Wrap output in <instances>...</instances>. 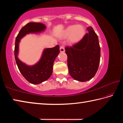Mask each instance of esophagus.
<instances>
[{"mask_svg": "<svg viewBox=\"0 0 123 123\" xmlns=\"http://www.w3.org/2000/svg\"><path fill=\"white\" fill-rule=\"evenodd\" d=\"M60 52H61V53H63V52H64V51H65V50H64V47L62 46V45H61V46H60Z\"/></svg>", "mask_w": 123, "mask_h": 123, "instance_id": "esophagus-1", "label": "esophagus"}]
</instances>
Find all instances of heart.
Here are the masks:
<instances>
[{
    "label": "heart",
    "instance_id": "1",
    "mask_svg": "<svg viewBox=\"0 0 123 123\" xmlns=\"http://www.w3.org/2000/svg\"><path fill=\"white\" fill-rule=\"evenodd\" d=\"M86 34V29L81 25H72L68 26L63 32L64 38L69 37V42L72 44L78 43Z\"/></svg>",
    "mask_w": 123,
    "mask_h": 123
}]
</instances>
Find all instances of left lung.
I'll return each mask as SVG.
<instances>
[{
	"label": "left lung",
	"mask_w": 123,
	"mask_h": 123,
	"mask_svg": "<svg viewBox=\"0 0 123 123\" xmlns=\"http://www.w3.org/2000/svg\"><path fill=\"white\" fill-rule=\"evenodd\" d=\"M87 29L88 33L80 42L65 48L70 75L81 82L87 81L94 76L100 59L98 37L91 26Z\"/></svg>",
	"instance_id": "8db88e82"
}]
</instances>
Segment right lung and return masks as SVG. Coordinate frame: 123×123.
Segmentation results:
<instances>
[{"label": "right lung", "mask_w": 123, "mask_h": 123, "mask_svg": "<svg viewBox=\"0 0 123 123\" xmlns=\"http://www.w3.org/2000/svg\"><path fill=\"white\" fill-rule=\"evenodd\" d=\"M46 26L41 23L31 22L20 29L16 37L14 47V57L17 65L24 78L31 84H39L48 79L53 73V64L60 53L59 45L45 49L39 62L34 66H28L18 58L20 39L30 33H38L44 31Z\"/></svg>", "instance_id": "add662e5"}]
</instances>
